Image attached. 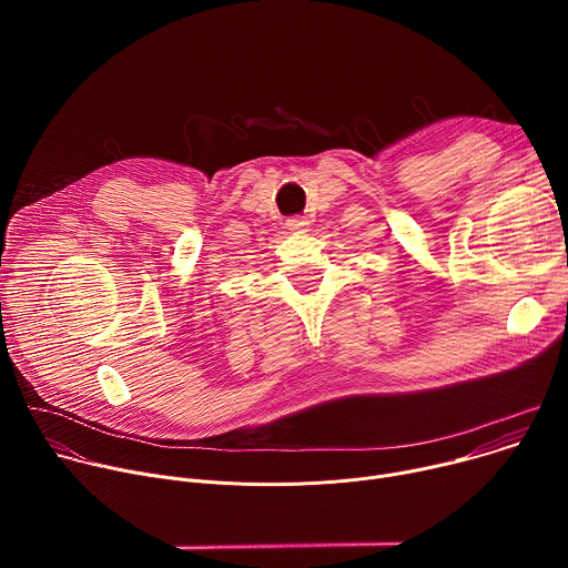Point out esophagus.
<instances>
[{"mask_svg":"<svg viewBox=\"0 0 568 568\" xmlns=\"http://www.w3.org/2000/svg\"><path fill=\"white\" fill-rule=\"evenodd\" d=\"M285 224H287V229H290V231L303 233V231H307V226H310V220H305L303 215H294V217H290Z\"/></svg>","mask_w":568,"mask_h":568,"instance_id":"obj_1","label":"esophagus"}]
</instances>
